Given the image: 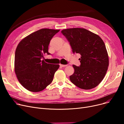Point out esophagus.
Segmentation results:
<instances>
[{
  "mask_svg": "<svg viewBox=\"0 0 124 124\" xmlns=\"http://www.w3.org/2000/svg\"><path fill=\"white\" fill-rule=\"evenodd\" d=\"M60 66L61 67H65L67 66V65H63V64H60Z\"/></svg>",
  "mask_w": 124,
  "mask_h": 124,
  "instance_id": "34e87169",
  "label": "esophagus"
}]
</instances>
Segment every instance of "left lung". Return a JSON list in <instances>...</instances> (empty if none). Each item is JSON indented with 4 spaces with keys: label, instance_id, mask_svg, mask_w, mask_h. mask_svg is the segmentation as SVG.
I'll return each instance as SVG.
<instances>
[{
    "label": "left lung",
    "instance_id": "1",
    "mask_svg": "<svg viewBox=\"0 0 124 124\" xmlns=\"http://www.w3.org/2000/svg\"><path fill=\"white\" fill-rule=\"evenodd\" d=\"M73 53L81 55L80 66L73 65L74 72L70 80L83 89L95 87L105 77L108 66V56L105 43L97 35L83 28L63 30Z\"/></svg>",
    "mask_w": 124,
    "mask_h": 124
}]
</instances>
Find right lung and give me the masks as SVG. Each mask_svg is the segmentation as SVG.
Listing matches in <instances>:
<instances>
[{"label": "right lung", "mask_w": 124, "mask_h": 124, "mask_svg": "<svg viewBox=\"0 0 124 124\" xmlns=\"http://www.w3.org/2000/svg\"><path fill=\"white\" fill-rule=\"evenodd\" d=\"M59 30L42 29L23 38L16 47L15 71L23 86L31 92L44 90L53 81L59 65L46 63L41 59L48 52V46Z\"/></svg>", "instance_id": "right-lung-1"}]
</instances>
